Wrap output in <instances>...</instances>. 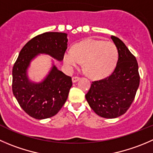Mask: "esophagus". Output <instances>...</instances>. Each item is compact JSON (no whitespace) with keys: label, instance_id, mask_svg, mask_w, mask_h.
Segmentation results:
<instances>
[{"label":"esophagus","instance_id":"34e87169","mask_svg":"<svg viewBox=\"0 0 153 153\" xmlns=\"http://www.w3.org/2000/svg\"><path fill=\"white\" fill-rule=\"evenodd\" d=\"M79 79H80V77H78V76H73V77H72V82H73V83L77 82V81H78Z\"/></svg>","mask_w":153,"mask_h":153}]
</instances>
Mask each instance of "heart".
Returning a JSON list of instances; mask_svg holds the SVG:
<instances>
[{
    "label": "heart",
    "instance_id": "obj_1",
    "mask_svg": "<svg viewBox=\"0 0 153 153\" xmlns=\"http://www.w3.org/2000/svg\"><path fill=\"white\" fill-rule=\"evenodd\" d=\"M118 60V50L113 42L87 39L77 44L73 51H66L64 62L69 67H76L84 62L86 73L93 78H102L112 72Z\"/></svg>",
    "mask_w": 153,
    "mask_h": 153
}]
</instances>
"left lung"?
Segmentation results:
<instances>
[{"label": "left lung", "instance_id": "8db88e82", "mask_svg": "<svg viewBox=\"0 0 153 153\" xmlns=\"http://www.w3.org/2000/svg\"><path fill=\"white\" fill-rule=\"evenodd\" d=\"M118 50V60L108 77L93 81L85 95L90 108L104 118H116L125 114L134 101L140 84L138 64L119 38L111 36Z\"/></svg>", "mask_w": 153, "mask_h": 153}]
</instances>
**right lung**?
Listing matches in <instances>:
<instances>
[{
    "label": "right lung",
    "instance_id": "add662e5",
    "mask_svg": "<svg viewBox=\"0 0 153 153\" xmlns=\"http://www.w3.org/2000/svg\"><path fill=\"white\" fill-rule=\"evenodd\" d=\"M67 42L65 33H43L27 42L19 53L13 68L12 88L21 108L31 117L42 120L54 116L67 99L72 78L54 65L40 83L30 82L27 75L31 60L39 54H49L61 61Z\"/></svg>",
    "mask_w": 153,
    "mask_h": 153
}]
</instances>
